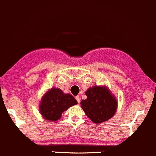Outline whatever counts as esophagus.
Wrapping results in <instances>:
<instances>
[{
    "instance_id": "esophagus-1",
    "label": "esophagus",
    "mask_w": 156,
    "mask_h": 156,
    "mask_svg": "<svg viewBox=\"0 0 156 156\" xmlns=\"http://www.w3.org/2000/svg\"><path fill=\"white\" fill-rule=\"evenodd\" d=\"M76 100L77 101L78 103H80V96H79V95L76 96Z\"/></svg>"
}]
</instances>
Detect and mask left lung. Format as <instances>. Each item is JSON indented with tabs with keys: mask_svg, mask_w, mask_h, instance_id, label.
Here are the masks:
<instances>
[{
	"mask_svg": "<svg viewBox=\"0 0 156 156\" xmlns=\"http://www.w3.org/2000/svg\"><path fill=\"white\" fill-rule=\"evenodd\" d=\"M87 98L83 100L81 107L94 123H101L113 116L116 112L117 101L107 86H95L86 91Z\"/></svg>",
	"mask_w": 156,
	"mask_h": 156,
	"instance_id": "8db88e82",
	"label": "left lung"
}]
</instances>
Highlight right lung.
<instances>
[{"mask_svg": "<svg viewBox=\"0 0 156 156\" xmlns=\"http://www.w3.org/2000/svg\"><path fill=\"white\" fill-rule=\"evenodd\" d=\"M77 104L70 94H65L60 89L52 88L45 93L40 104V113L49 121H57L63 112Z\"/></svg>", "mask_w": 156, "mask_h": 156, "instance_id": "add662e5", "label": "right lung"}]
</instances>
